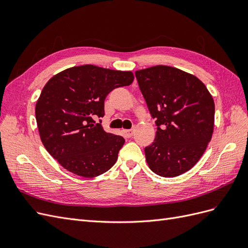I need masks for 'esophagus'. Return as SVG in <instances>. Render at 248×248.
<instances>
[{"mask_svg":"<svg viewBox=\"0 0 248 248\" xmlns=\"http://www.w3.org/2000/svg\"><path fill=\"white\" fill-rule=\"evenodd\" d=\"M123 133H124V136H125V138H127V139H129V138H131L132 136H133V130H123Z\"/></svg>","mask_w":248,"mask_h":248,"instance_id":"34e87169","label":"esophagus"}]
</instances>
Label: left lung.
<instances>
[{"instance_id":"left-lung-1","label":"left lung","mask_w":248,"mask_h":248,"mask_svg":"<svg viewBox=\"0 0 248 248\" xmlns=\"http://www.w3.org/2000/svg\"><path fill=\"white\" fill-rule=\"evenodd\" d=\"M140 92L155 119L156 137L145 148L149 168L161 177L189 170L204 154L214 128V100L190 73L157 65L136 71Z\"/></svg>"}]
</instances>
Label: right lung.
Segmentation results:
<instances>
[{"label":"right lung","instance_id":"1","mask_svg":"<svg viewBox=\"0 0 248 248\" xmlns=\"http://www.w3.org/2000/svg\"><path fill=\"white\" fill-rule=\"evenodd\" d=\"M131 71L94 65L76 66L52 77L42 89L35 115L43 146L61 166L85 178L108 170L125 140L103 130L94 117L104 116L112 90L129 86Z\"/></svg>","mask_w":248,"mask_h":248}]
</instances>
